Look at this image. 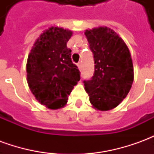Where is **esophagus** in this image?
Masks as SVG:
<instances>
[{
  "label": "esophagus",
  "mask_w": 154,
  "mask_h": 154,
  "mask_svg": "<svg viewBox=\"0 0 154 154\" xmlns=\"http://www.w3.org/2000/svg\"><path fill=\"white\" fill-rule=\"evenodd\" d=\"M77 67H78V69L79 70H82V62H80V63H77Z\"/></svg>",
  "instance_id": "esophagus-1"
}]
</instances>
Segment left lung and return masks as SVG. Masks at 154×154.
<instances>
[{
    "label": "left lung",
    "mask_w": 154,
    "mask_h": 154,
    "mask_svg": "<svg viewBox=\"0 0 154 154\" xmlns=\"http://www.w3.org/2000/svg\"><path fill=\"white\" fill-rule=\"evenodd\" d=\"M95 61L91 80L84 81L92 107L106 111L118 106L134 82V67L128 46L116 31L106 26L85 30Z\"/></svg>",
    "instance_id": "8db88e82"
}]
</instances>
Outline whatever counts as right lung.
Wrapping results in <instances>:
<instances>
[{"instance_id": "right-lung-1", "label": "right lung", "mask_w": 154, "mask_h": 154, "mask_svg": "<svg viewBox=\"0 0 154 154\" xmlns=\"http://www.w3.org/2000/svg\"><path fill=\"white\" fill-rule=\"evenodd\" d=\"M72 31L52 26L38 37L29 54L27 82L35 99L51 110L63 107L80 80V72L72 63L67 43Z\"/></svg>"}]
</instances>
